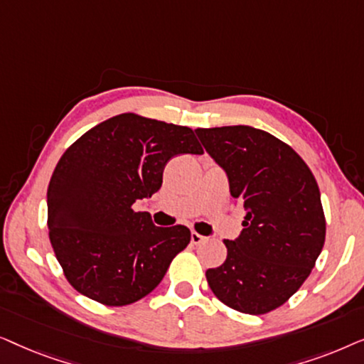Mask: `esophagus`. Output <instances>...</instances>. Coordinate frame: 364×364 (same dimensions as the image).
<instances>
[{"label":"esophagus","instance_id":"34e87169","mask_svg":"<svg viewBox=\"0 0 364 364\" xmlns=\"http://www.w3.org/2000/svg\"><path fill=\"white\" fill-rule=\"evenodd\" d=\"M191 242H192V245H200V243L205 242V237L200 235V233H197V232H192Z\"/></svg>","mask_w":364,"mask_h":364}]
</instances>
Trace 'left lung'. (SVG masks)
<instances>
[{
    "instance_id": "left-lung-1",
    "label": "left lung",
    "mask_w": 364,
    "mask_h": 364,
    "mask_svg": "<svg viewBox=\"0 0 364 364\" xmlns=\"http://www.w3.org/2000/svg\"><path fill=\"white\" fill-rule=\"evenodd\" d=\"M247 210L243 230L225 240L227 260L205 272L218 300L248 315L282 306L303 285L325 243L320 188L305 161L250 126L196 129Z\"/></svg>"
}]
</instances>
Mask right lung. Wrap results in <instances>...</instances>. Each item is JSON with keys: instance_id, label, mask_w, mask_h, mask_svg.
I'll list each match as a JSON object with an SVG mask.
<instances>
[{"instance_id": "right-lung-1", "label": "right lung", "mask_w": 364, "mask_h": 364, "mask_svg": "<svg viewBox=\"0 0 364 364\" xmlns=\"http://www.w3.org/2000/svg\"><path fill=\"white\" fill-rule=\"evenodd\" d=\"M178 154H203L186 126L126 112L77 139L48 187L49 240L68 282L84 296L124 306L162 282L191 242L183 225L156 227L134 203L162 186Z\"/></svg>"}]
</instances>
